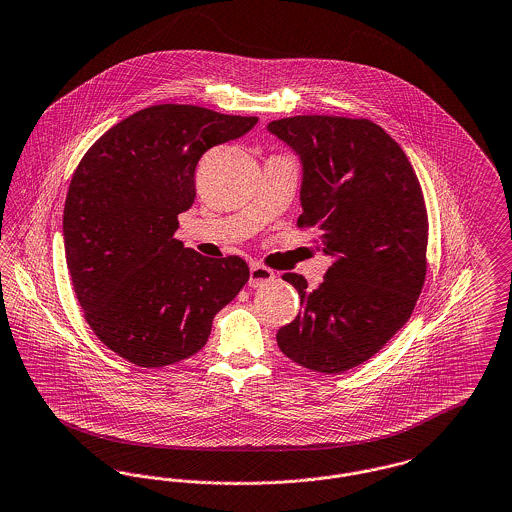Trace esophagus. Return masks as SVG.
Here are the masks:
<instances>
[{"label": "esophagus", "instance_id": "obj_1", "mask_svg": "<svg viewBox=\"0 0 512 512\" xmlns=\"http://www.w3.org/2000/svg\"><path fill=\"white\" fill-rule=\"evenodd\" d=\"M271 280H274V272L269 267H265L261 263H251V269H249V286L251 288H261Z\"/></svg>", "mask_w": 512, "mask_h": 512}]
</instances>
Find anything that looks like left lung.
Wrapping results in <instances>:
<instances>
[{
	"instance_id": "left-lung-1",
	"label": "left lung",
	"mask_w": 512,
	"mask_h": 512,
	"mask_svg": "<svg viewBox=\"0 0 512 512\" xmlns=\"http://www.w3.org/2000/svg\"><path fill=\"white\" fill-rule=\"evenodd\" d=\"M269 131L303 162L298 228H317L332 263L319 288L298 272V317L276 332L284 356L327 375L375 356L410 319L427 271L429 222L420 180L377 123L294 116Z\"/></svg>"
}]
</instances>
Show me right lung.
I'll return each mask as SVG.
<instances>
[{"label": "right lung", "mask_w": 512, "mask_h": 512, "mask_svg": "<svg viewBox=\"0 0 512 512\" xmlns=\"http://www.w3.org/2000/svg\"><path fill=\"white\" fill-rule=\"evenodd\" d=\"M257 118L156 104L116 123L81 158L63 209L75 296L104 346L139 367L197 354L214 315L240 294L238 255L203 257L174 238L195 201V168Z\"/></svg>", "instance_id": "obj_1"}]
</instances>
